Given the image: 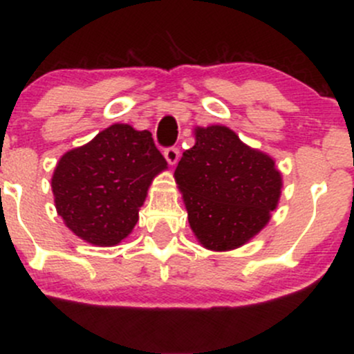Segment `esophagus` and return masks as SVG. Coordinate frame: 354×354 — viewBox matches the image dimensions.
<instances>
[{
    "label": "esophagus",
    "instance_id": "34e87169",
    "mask_svg": "<svg viewBox=\"0 0 354 354\" xmlns=\"http://www.w3.org/2000/svg\"><path fill=\"white\" fill-rule=\"evenodd\" d=\"M163 154L169 165H176L178 160H180V149L174 148V146H171V148H166Z\"/></svg>",
    "mask_w": 354,
    "mask_h": 354
}]
</instances>
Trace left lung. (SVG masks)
Instances as JSON below:
<instances>
[{"mask_svg":"<svg viewBox=\"0 0 354 354\" xmlns=\"http://www.w3.org/2000/svg\"><path fill=\"white\" fill-rule=\"evenodd\" d=\"M174 171L198 241L213 251L245 245L270 221L281 194L273 158L243 143L226 126L194 129Z\"/></svg>","mask_w":354,"mask_h":354,"instance_id":"left-lung-1","label":"left lung"}]
</instances>
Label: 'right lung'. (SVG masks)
I'll list each match as a JSON object with an SVG mask.
<instances>
[{
	"label": "right lung",
	"instance_id": "1",
	"mask_svg": "<svg viewBox=\"0 0 354 354\" xmlns=\"http://www.w3.org/2000/svg\"><path fill=\"white\" fill-rule=\"evenodd\" d=\"M166 168L151 133L111 124L61 156L51 178L56 211L78 238L115 246L135 228L153 178Z\"/></svg>",
	"mask_w": 354,
	"mask_h": 354
}]
</instances>
